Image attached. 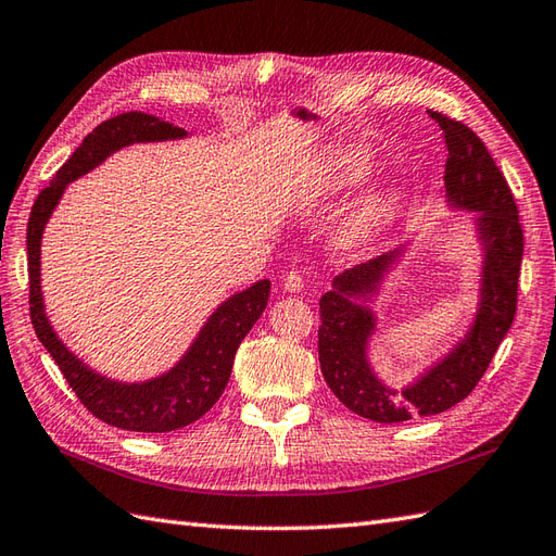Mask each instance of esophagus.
I'll return each instance as SVG.
<instances>
[{
	"label": "esophagus",
	"mask_w": 556,
	"mask_h": 556,
	"mask_svg": "<svg viewBox=\"0 0 556 556\" xmlns=\"http://www.w3.org/2000/svg\"><path fill=\"white\" fill-rule=\"evenodd\" d=\"M304 288V278L298 274V270H290V274L282 278V290L294 294V292H302Z\"/></svg>",
	"instance_id": "obj_1"
}]
</instances>
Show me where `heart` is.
Here are the masks:
<instances>
[{"instance_id":"1","label":"heart","mask_w":556,"mask_h":556,"mask_svg":"<svg viewBox=\"0 0 556 556\" xmlns=\"http://www.w3.org/2000/svg\"><path fill=\"white\" fill-rule=\"evenodd\" d=\"M376 174V159L362 144H336L318 152L298 176V197L302 202H326L332 197L362 188ZM406 192L402 185H382L368 192L344 216L338 240L348 250H362L388 236L404 212Z\"/></svg>"}]
</instances>
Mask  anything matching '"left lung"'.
Wrapping results in <instances>:
<instances>
[{"label": "left lung", "instance_id": "8db88e82", "mask_svg": "<svg viewBox=\"0 0 556 556\" xmlns=\"http://www.w3.org/2000/svg\"><path fill=\"white\" fill-rule=\"evenodd\" d=\"M445 132V206L473 214L480 254L476 306L468 326L438 359L412 382L392 388L376 371L371 342L380 330L378 300L392 270L404 264L414 240L336 276L320 298L318 362L332 394L376 424H402L412 416H435L459 404L483 378L500 342L511 328L523 256V232L514 197L485 144L464 123L430 111Z\"/></svg>", "mask_w": 556, "mask_h": 556}]
</instances>
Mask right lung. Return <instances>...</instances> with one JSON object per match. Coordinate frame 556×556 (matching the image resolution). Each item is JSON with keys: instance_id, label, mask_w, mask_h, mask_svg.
Instances as JSON below:
<instances>
[{"instance_id": "right-lung-1", "label": "right lung", "mask_w": 556, "mask_h": 556, "mask_svg": "<svg viewBox=\"0 0 556 556\" xmlns=\"http://www.w3.org/2000/svg\"><path fill=\"white\" fill-rule=\"evenodd\" d=\"M190 132L144 111H128L97 126L80 142L68 162L56 170L52 182L37 194L28 218V278H30V320L35 336L52 354L59 371L100 421L138 433H168L194 424L224 394L236 352L247 332L264 314L270 294V280H256L206 316L200 332L180 359L164 374L147 380H116L97 374L78 354H73L54 326L49 324L42 294V236L66 188L80 176L102 166L123 147L188 140Z\"/></svg>"}]
</instances>
